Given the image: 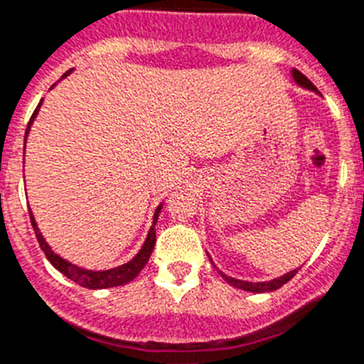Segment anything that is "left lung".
Masks as SVG:
<instances>
[{"label":"left lung","mask_w":364,"mask_h":364,"mask_svg":"<svg viewBox=\"0 0 364 364\" xmlns=\"http://www.w3.org/2000/svg\"><path fill=\"white\" fill-rule=\"evenodd\" d=\"M292 77H294V81H296V83L299 85V87L309 88V90H314V92H317V88L314 87L312 81H310L309 77L304 76V74H301L299 70H296V68H294V70H292ZM317 94H319V92H317ZM297 270H299V268H296V270H290V272H288V274H284V276H281V277H276V279L263 281V283H250V281L235 279V277L227 276V274H223V272H219V274H221L223 279L227 281V283H230L232 287L241 288V290H247V292L263 294V292H274V290H277V288L283 287L284 283H288V281H290L294 276H296Z\"/></svg>","instance_id":"left-lung-1"}]
</instances>
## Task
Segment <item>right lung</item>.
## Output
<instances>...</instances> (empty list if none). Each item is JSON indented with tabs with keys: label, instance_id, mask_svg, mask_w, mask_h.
I'll list each match as a JSON object with an SVG mask.
<instances>
[{
	"label": "right lung",
	"instance_id": "obj_1",
	"mask_svg": "<svg viewBox=\"0 0 364 364\" xmlns=\"http://www.w3.org/2000/svg\"><path fill=\"white\" fill-rule=\"evenodd\" d=\"M67 74H70V70H68ZM67 74H63V77L67 76ZM39 107H41V101H39L38 109L34 110L31 121H28V127H27V130H25V139H27V136H28V130H31L32 121H34V117L38 116ZM159 212H161V205L156 208V214H154V225L150 227L149 235H146V239H145V245L141 247V250L137 252L136 257H134V259H130L129 263L121 264V267L110 268V270H100V272L87 270V268H80V267H76V264L68 263L67 259L60 257L58 254H54V252H52V248L47 245V241L43 239V235H41V232H39L32 212H31V223H32V228H34V232H36V237H38L39 247H41V250L45 252V255H47V259L52 263V267H54L55 270H60L61 274H63V276H67L70 281H74V283L80 284V287L90 288V290H97V288L121 287V284L130 283V281H132L134 277H136L137 274L143 270V268H145V264L149 263V259H150V254H152V250H154V245H156V223H158Z\"/></svg>",
	"mask_w": 364,
	"mask_h": 364
}]
</instances>
